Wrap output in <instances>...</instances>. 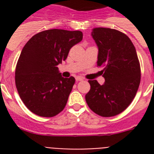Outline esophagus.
Returning a JSON list of instances; mask_svg holds the SVG:
<instances>
[{
  "instance_id": "obj_1",
  "label": "esophagus",
  "mask_w": 154,
  "mask_h": 154,
  "mask_svg": "<svg viewBox=\"0 0 154 154\" xmlns=\"http://www.w3.org/2000/svg\"><path fill=\"white\" fill-rule=\"evenodd\" d=\"M76 81H77V82H80V81H83V77H76Z\"/></svg>"
}]
</instances>
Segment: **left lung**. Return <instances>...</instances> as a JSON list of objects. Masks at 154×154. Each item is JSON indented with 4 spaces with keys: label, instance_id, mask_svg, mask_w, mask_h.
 Here are the masks:
<instances>
[{
    "label": "left lung",
    "instance_id": "8db88e82",
    "mask_svg": "<svg viewBox=\"0 0 154 154\" xmlns=\"http://www.w3.org/2000/svg\"><path fill=\"white\" fill-rule=\"evenodd\" d=\"M92 37L98 47L97 65L105 83L89 80L85 101L92 111L101 117L123 112L136 96L141 82V69L136 49L129 37L109 28H95Z\"/></svg>",
    "mask_w": 154,
    "mask_h": 154
}]
</instances>
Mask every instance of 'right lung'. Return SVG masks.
Instances as JSON below:
<instances>
[{
  "label": "right lung",
  "mask_w": 154,
  "mask_h": 154,
  "mask_svg": "<svg viewBox=\"0 0 154 154\" xmlns=\"http://www.w3.org/2000/svg\"><path fill=\"white\" fill-rule=\"evenodd\" d=\"M81 31L49 29L25 44L16 66V87L25 106L40 117H51L64 109L75 78H64L57 65L82 41Z\"/></svg>",
  "instance_id": "1"
}]
</instances>
